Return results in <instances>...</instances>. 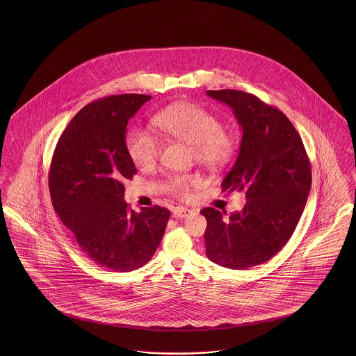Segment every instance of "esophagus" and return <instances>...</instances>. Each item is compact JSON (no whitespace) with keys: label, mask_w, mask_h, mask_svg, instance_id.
<instances>
[{"label":"esophagus","mask_w":356,"mask_h":356,"mask_svg":"<svg viewBox=\"0 0 356 356\" xmlns=\"http://www.w3.org/2000/svg\"><path fill=\"white\" fill-rule=\"evenodd\" d=\"M193 211L192 210H189V209H186V207H176V209H173V216H176V218H186V216H189V214H192Z\"/></svg>","instance_id":"1"}]
</instances>
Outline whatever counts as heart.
I'll return each instance as SVG.
<instances>
[{
	"instance_id": "b5f03b06",
	"label": "heart",
	"mask_w": 356,
	"mask_h": 356,
	"mask_svg": "<svg viewBox=\"0 0 356 356\" xmlns=\"http://www.w3.org/2000/svg\"><path fill=\"white\" fill-rule=\"evenodd\" d=\"M156 128L172 138L192 145L198 162L211 168L225 165L235 152V137L220 127L216 115L194 103H176L163 109L155 118ZM128 152L138 167H149L156 162L161 152V142L149 131L134 129L128 137ZM197 177L189 175L172 176L167 188L170 192L186 197Z\"/></svg>"
}]
</instances>
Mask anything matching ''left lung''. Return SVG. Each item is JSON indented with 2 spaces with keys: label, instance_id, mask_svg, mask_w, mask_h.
Instances as JSON below:
<instances>
[{
  "label": "left lung",
  "instance_id": "8db88e82",
  "mask_svg": "<svg viewBox=\"0 0 356 356\" xmlns=\"http://www.w3.org/2000/svg\"><path fill=\"white\" fill-rule=\"evenodd\" d=\"M206 94L232 109L243 131L222 189L247 198L243 210L231 214L201 210L207 220L206 256L228 269H248L269 261L292 236L311 191V163L299 133L280 109L244 91Z\"/></svg>",
  "mask_w": 356,
  "mask_h": 356
}]
</instances>
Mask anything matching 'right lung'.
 Instances as JSON below:
<instances>
[{
	"mask_svg": "<svg viewBox=\"0 0 356 356\" xmlns=\"http://www.w3.org/2000/svg\"><path fill=\"white\" fill-rule=\"evenodd\" d=\"M150 95L122 94L82 108L56 145L49 193L54 211L88 259L111 271L143 266L162 241L170 210H130L124 180L137 168L130 158L127 125Z\"/></svg>",
	"mask_w": 356,
	"mask_h": 356,
	"instance_id": "obj_1",
	"label": "right lung"
}]
</instances>
